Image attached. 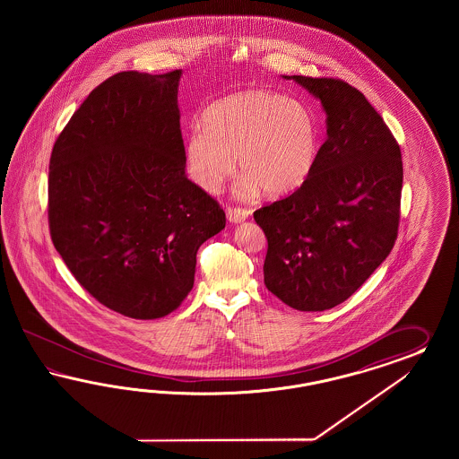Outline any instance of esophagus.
<instances>
[{
    "instance_id": "obj_1",
    "label": "esophagus",
    "mask_w": 459,
    "mask_h": 459,
    "mask_svg": "<svg viewBox=\"0 0 459 459\" xmlns=\"http://www.w3.org/2000/svg\"><path fill=\"white\" fill-rule=\"evenodd\" d=\"M225 213H227L229 222L240 223L244 222V221L249 217L250 210L238 209V207H227Z\"/></svg>"
}]
</instances>
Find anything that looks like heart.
<instances>
[{"instance_id": "heart-1", "label": "heart", "mask_w": 459, "mask_h": 459, "mask_svg": "<svg viewBox=\"0 0 459 459\" xmlns=\"http://www.w3.org/2000/svg\"><path fill=\"white\" fill-rule=\"evenodd\" d=\"M323 146L318 114L305 102L269 89H247L213 102L202 126L188 131L183 161L190 180L217 194L238 167V196L261 188L269 196H286L313 175Z\"/></svg>"}]
</instances>
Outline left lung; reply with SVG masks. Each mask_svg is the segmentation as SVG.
Here are the masks:
<instances>
[{"label":"left lung","mask_w":459,"mask_h":459,"mask_svg":"<svg viewBox=\"0 0 459 459\" xmlns=\"http://www.w3.org/2000/svg\"><path fill=\"white\" fill-rule=\"evenodd\" d=\"M284 79L320 99L328 138L301 188L254 212L267 237L264 284L298 311H325L357 291L394 247L403 158L359 89L333 77Z\"/></svg>","instance_id":"8db88e82"}]
</instances>
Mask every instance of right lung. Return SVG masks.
<instances>
[{"mask_svg":"<svg viewBox=\"0 0 459 459\" xmlns=\"http://www.w3.org/2000/svg\"><path fill=\"white\" fill-rule=\"evenodd\" d=\"M180 75L114 74L74 112L50 156L56 252L100 305L134 320L181 305L196 250L225 227L217 200L185 175Z\"/></svg>","mask_w":459,"mask_h":459,"instance_id":"obj_1","label":"right lung"}]
</instances>
